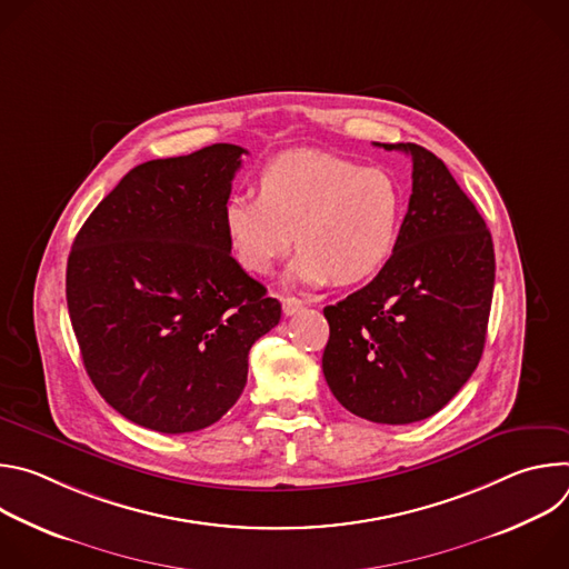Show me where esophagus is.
Here are the masks:
<instances>
[{"mask_svg":"<svg viewBox=\"0 0 569 569\" xmlns=\"http://www.w3.org/2000/svg\"><path fill=\"white\" fill-rule=\"evenodd\" d=\"M281 306H283V315L290 317V315H295V312H299L303 308V301L299 297H283Z\"/></svg>","mask_w":569,"mask_h":569,"instance_id":"34e87169","label":"esophagus"}]
</instances>
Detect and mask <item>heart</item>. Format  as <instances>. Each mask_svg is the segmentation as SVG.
I'll return each mask as SVG.
<instances>
[{
	"instance_id": "obj_1",
	"label": "heart",
	"mask_w": 569,
	"mask_h": 569,
	"mask_svg": "<svg viewBox=\"0 0 569 569\" xmlns=\"http://www.w3.org/2000/svg\"><path fill=\"white\" fill-rule=\"evenodd\" d=\"M405 211L402 184L389 171L292 150L261 171L259 198H227L222 224L233 259L248 272L270 274L297 240L290 281L356 286L391 261Z\"/></svg>"
}]
</instances>
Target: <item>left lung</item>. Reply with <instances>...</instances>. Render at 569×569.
Listing matches in <instances>:
<instances>
[{
  "mask_svg": "<svg viewBox=\"0 0 569 569\" xmlns=\"http://www.w3.org/2000/svg\"><path fill=\"white\" fill-rule=\"evenodd\" d=\"M412 196L391 261L323 308L333 396L360 419L405 426L437 415L479 365L496 283L491 231L443 161L417 143Z\"/></svg>",
  "mask_w": 569,
  "mask_h": 569,
  "instance_id": "8db88e82",
  "label": "left lung"
}]
</instances>
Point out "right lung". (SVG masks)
<instances>
[{
  "label": "right lung",
  "instance_id": "obj_1",
  "mask_svg": "<svg viewBox=\"0 0 569 569\" xmlns=\"http://www.w3.org/2000/svg\"><path fill=\"white\" fill-rule=\"evenodd\" d=\"M248 150L213 143L134 167L80 227L67 308L88 376L128 421L216 423L248 382L281 303L231 257L222 209Z\"/></svg>",
  "mask_w": 569,
  "mask_h": 569
}]
</instances>
